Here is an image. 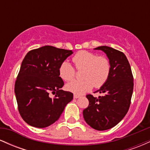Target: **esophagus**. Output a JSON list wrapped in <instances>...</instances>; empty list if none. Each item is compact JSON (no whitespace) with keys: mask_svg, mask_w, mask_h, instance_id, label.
<instances>
[{"mask_svg":"<svg viewBox=\"0 0 150 150\" xmlns=\"http://www.w3.org/2000/svg\"><path fill=\"white\" fill-rule=\"evenodd\" d=\"M80 95H78V94H74V96H73V97H74V99H77V98H79L80 97Z\"/></svg>","mask_w":150,"mask_h":150,"instance_id":"1","label":"esophagus"}]
</instances>
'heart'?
<instances>
[{"mask_svg": "<svg viewBox=\"0 0 150 150\" xmlns=\"http://www.w3.org/2000/svg\"><path fill=\"white\" fill-rule=\"evenodd\" d=\"M73 62L77 70H84L83 80H73L66 85V89L75 94L88 92L94 86L100 87L108 80L111 73V63L105 56L97 53L80 51L73 57ZM75 70L69 62L63 61L60 65L59 75L65 81L73 80Z\"/></svg>", "mask_w": 150, "mask_h": 150, "instance_id": "b5f03b06", "label": "heart"}]
</instances>
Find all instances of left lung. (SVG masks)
Segmentation results:
<instances>
[{
    "mask_svg": "<svg viewBox=\"0 0 150 150\" xmlns=\"http://www.w3.org/2000/svg\"><path fill=\"white\" fill-rule=\"evenodd\" d=\"M94 49L106 53L111 63V73L107 81L96 91L104 95L98 98L92 94L86 96L89 104L83 110V117L92 128L106 130L118 124L128 112L133 91V76L123 52L106 46Z\"/></svg>",
    "mask_w": 150,
    "mask_h": 150,
    "instance_id": "obj_1",
    "label": "left lung"
}]
</instances>
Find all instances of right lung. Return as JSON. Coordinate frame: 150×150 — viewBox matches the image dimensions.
Segmentation results:
<instances>
[{"label": "right lung", "mask_w": 150, "mask_h": 150, "mask_svg": "<svg viewBox=\"0 0 150 150\" xmlns=\"http://www.w3.org/2000/svg\"><path fill=\"white\" fill-rule=\"evenodd\" d=\"M73 53L71 50L44 46L29 51L22 62L15 84L20 116L27 124L46 128L57 120L73 94L61 89L60 65ZM54 93L51 98L49 93Z\"/></svg>", "instance_id": "1"}]
</instances>
